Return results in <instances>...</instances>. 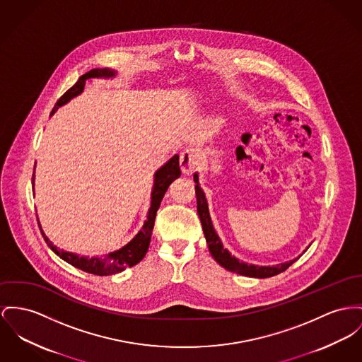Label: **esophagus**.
<instances>
[{
    "label": "esophagus",
    "mask_w": 362,
    "mask_h": 362,
    "mask_svg": "<svg viewBox=\"0 0 362 362\" xmlns=\"http://www.w3.org/2000/svg\"><path fill=\"white\" fill-rule=\"evenodd\" d=\"M199 165V152L196 149H187L180 155V166L185 175H191Z\"/></svg>",
    "instance_id": "1"
}]
</instances>
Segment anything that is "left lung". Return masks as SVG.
I'll return each instance as SVG.
<instances>
[{"label":"left lung","mask_w":362,"mask_h":362,"mask_svg":"<svg viewBox=\"0 0 362 362\" xmlns=\"http://www.w3.org/2000/svg\"><path fill=\"white\" fill-rule=\"evenodd\" d=\"M193 180L196 182V200H197V214L200 218L202 222V228L206 236V240L209 244V250L213 255V258L217 261L219 265L225 267L229 272L238 273L241 276H247V277H257V279H266V277H272L276 276L284 270H287L289 266L292 265L298 258L289 261V262H284V264H279L276 266H257L248 265L245 262H241L238 258L232 257V254L223 248L221 239L218 238L217 232L213 226L211 218H210V213H209V204L206 200L204 192L202 191L200 185H199V177L194 173Z\"/></svg>","instance_id":"1"}]
</instances>
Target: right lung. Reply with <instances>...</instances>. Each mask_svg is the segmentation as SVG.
<instances>
[{
	"mask_svg": "<svg viewBox=\"0 0 362 362\" xmlns=\"http://www.w3.org/2000/svg\"><path fill=\"white\" fill-rule=\"evenodd\" d=\"M115 75V71L108 70V69H93L89 73L83 74L82 76H79V79L76 81V83L73 88H70L63 96L60 97L56 103V105L53 107L50 115L54 114V111L64 105L66 103H69L71 98L82 93L83 88H85V82L89 78H111ZM180 156L174 155L166 165H163L160 169L155 173V181H153V188L151 193V207L148 210V217L144 222L143 229L136 235V238L130 243H127L124 247H122L121 250L110 252L108 255H105L104 258H88V257H79L73 252H67L63 250H57L56 245H53V243L49 240L45 236L40 222V229L41 233L44 236V239L47 241L50 250L59 255L63 261L69 262L70 265H73L76 269H81L86 273H92L96 276H110V274H117L122 270H124L126 267H132V266L137 265L146 254L148 247H149V241H151V235H152V229H153V223H155V217H156V211L160 206V202L165 196V193L168 191L170 184L177 180L181 175V170H180V162H178ZM33 192H34V173H33Z\"/></svg>",
	"mask_w": 362,
	"mask_h": 362,
	"instance_id": "add662e5",
	"label": "right lung"
}]
</instances>
